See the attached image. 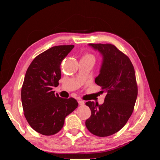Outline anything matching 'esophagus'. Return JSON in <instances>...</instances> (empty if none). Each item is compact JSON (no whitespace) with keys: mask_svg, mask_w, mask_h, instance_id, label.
<instances>
[{"mask_svg":"<svg viewBox=\"0 0 160 160\" xmlns=\"http://www.w3.org/2000/svg\"><path fill=\"white\" fill-rule=\"evenodd\" d=\"M78 103H79V104L80 105H84V104H85V101H83V100L79 99V101H78Z\"/></svg>","mask_w":160,"mask_h":160,"instance_id":"esophagus-1","label":"esophagus"}]
</instances>
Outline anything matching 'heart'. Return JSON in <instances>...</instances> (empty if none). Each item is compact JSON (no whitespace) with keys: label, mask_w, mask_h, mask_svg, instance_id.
<instances>
[{"label":"heart","mask_w":160,"mask_h":160,"mask_svg":"<svg viewBox=\"0 0 160 160\" xmlns=\"http://www.w3.org/2000/svg\"><path fill=\"white\" fill-rule=\"evenodd\" d=\"M83 58H85V59L93 60L94 62H95V56L91 54V53H85V54L83 56Z\"/></svg>","instance_id":"b5f03b06"}]
</instances>
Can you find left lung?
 Instances as JSON below:
<instances>
[{
	"instance_id": "8db88e82",
	"label": "left lung",
	"mask_w": 160,
	"mask_h": 160,
	"mask_svg": "<svg viewBox=\"0 0 160 160\" xmlns=\"http://www.w3.org/2000/svg\"><path fill=\"white\" fill-rule=\"evenodd\" d=\"M103 60L99 75L95 82L107 93L104 103L99 105L88 101L91 115L85 125L89 132L99 137L113 135L126 124L132 115L138 97V85L134 67L129 58L112 44H93Z\"/></svg>"
}]
</instances>
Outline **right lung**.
Listing matches in <instances>:
<instances>
[{"label":"right lung","instance_id":"1","mask_svg":"<svg viewBox=\"0 0 160 160\" xmlns=\"http://www.w3.org/2000/svg\"><path fill=\"white\" fill-rule=\"evenodd\" d=\"M73 47H52L37 55L27 70L21 89L24 115L30 126L42 135L59 132L65 118L78 106L74 98H61L52 90L59 85L62 61Z\"/></svg>","mask_w":160,"mask_h":160}]
</instances>
